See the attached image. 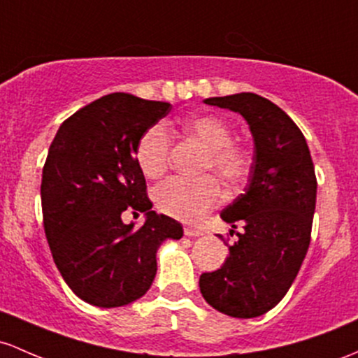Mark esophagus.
Instances as JSON below:
<instances>
[{"label": "esophagus", "instance_id": "obj_1", "mask_svg": "<svg viewBox=\"0 0 358 358\" xmlns=\"http://www.w3.org/2000/svg\"><path fill=\"white\" fill-rule=\"evenodd\" d=\"M185 236H202V231L197 229V227H192V226H185Z\"/></svg>", "mask_w": 358, "mask_h": 358}]
</instances>
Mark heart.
Segmentation results:
<instances>
[{"label":"heart","instance_id":"obj_1","mask_svg":"<svg viewBox=\"0 0 358 358\" xmlns=\"http://www.w3.org/2000/svg\"><path fill=\"white\" fill-rule=\"evenodd\" d=\"M180 129L203 148L200 170H212L222 182L234 187L248 175L250 151L231 139L233 129L226 120L212 113L188 115L180 122ZM171 152V136L166 127L155 124L143 132L136 144V163L149 180L163 176L168 170ZM224 197L221 183L214 175L195 180L170 178L155 188L156 207L170 217L185 222L202 219Z\"/></svg>","mask_w":358,"mask_h":358}]
</instances>
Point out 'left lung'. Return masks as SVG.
<instances>
[{
	"mask_svg": "<svg viewBox=\"0 0 358 358\" xmlns=\"http://www.w3.org/2000/svg\"><path fill=\"white\" fill-rule=\"evenodd\" d=\"M203 101L241 113L255 139L246 192L221 212L231 236L238 223L243 231L221 268L199 280L212 308L248 320L275 308L299 273L311 243L316 173L301 129L270 100L238 93Z\"/></svg>",
	"mask_w": 358,
	"mask_h": 358,
	"instance_id": "obj_1",
	"label": "left lung"
}]
</instances>
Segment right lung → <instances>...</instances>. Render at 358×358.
Instances as JSON below:
<instances>
[{"instance_id": "obj_1", "label": "right lung", "mask_w": 358, "mask_h": 358, "mask_svg": "<svg viewBox=\"0 0 358 358\" xmlns=\"http://www.w3.org/2000/svg\"><path fill=\"white\" fill-rule=\"evenodd\" d=\"M171 110L166 101L110 93L62 122L42 170V215L54 263L69 289L98 308L143 297L156 251L183 236L182 224L151 210L136 144ZM147 212L137 230L121 212Z\"/></svg>"}]
</instances>
